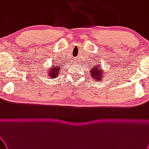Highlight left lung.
Returning <instances> with one entry per match:
<instances>
[{"instance_id": "8db88e82", "label": "left lung", "mask_w": 149, "mask_h": 149, "mask_svg": "<svg viewBox=\"0 0 149 149\" xmlns=\"http://www.w3.org/2000/svg\"><path fill=\"white\" fill-rule=\"evenodd\" d=\"M101 64H96L93 66L92 68H91V76L92 79L95 80V81H102V78H104V72L102 68H100ZM91 67V66H90Z\"/></svg>"}]
</instances>
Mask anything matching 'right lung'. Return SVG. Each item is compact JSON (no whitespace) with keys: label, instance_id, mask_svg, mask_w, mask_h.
I'll list each match as a JSON object with an SVG mask.
<instances>
[{"label":"right lung","instance_id":"obj_1","mask_svg":"<svg viewBox=\"0 0 149 149\" xmlns=\"http://www.w3.org/2000/svg\"><path fill=\"white\" fill-rule=\"evenodd\" d=\"M60 70L61 68L58 64H53L50 68H49V70H47V74L49 78H55L59 74Z\"/></svg>","mask_w":149,"mask_h":149}]
</instances>
